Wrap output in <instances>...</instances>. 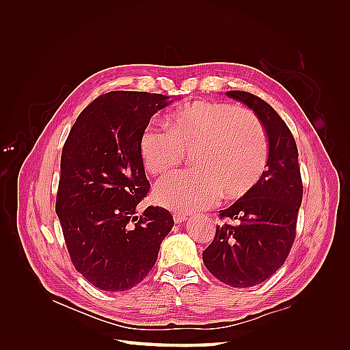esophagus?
<instances>
[{
  "label": "esophagus",
  "mask_w": 350,
  "mask_h": 350,
  "mask_svg": "<svg viewBox=\"0 0 350 350\" xmlns=\"http://www.w3.org/2000/svg\"><path fill=\"white\" fill-rule=\"evenodd\" d=\"M187 219L188 217L184 213H178V211H175V213H174V221H175V224H183V221H185Z\"/></svg>",
  "instance_id": "obj_1"
}]
</instances>
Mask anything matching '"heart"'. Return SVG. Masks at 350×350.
Returning a JSON list of instances; mask_svg holds the SVG:
<instances>
[{"mask_svg":"<svg viewBox=\"0 0 350 350\" xmlns=\"http://www.w3.org/2000/svg\"><path fill=\"white\" fill-rule=\"evenodd\" d=\"M167 131L147 126L140 139V156L150 175H166L191 152L194 171L166 176L153 191L156 203L171 210H203L224 194H248L266 172L269 139L258 116L245 108L217 100L184 105L166 121Z\"/></svg>","mask_w":350,"mask_h":350,"instance_id":"1","label":"heart"}]
</instances>
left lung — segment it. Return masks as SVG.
<instances>
[{
	"instance_id": "left-lung-1",
	"label": "left lung",
	"mask_w": 350,
	"mask_h": 350,
	"mask_svg": "<svg viewBox=\"0 0 350 350\" xmlns=\"http://www.w3.org/2000/svg\"><path fill=\"white\" fill-rule=\"evenodd\" d=\"M226 94L258 116L269 139V165L248 194L219 211L228 221L216 226L203 261L220 282L251 288L273 276L289 256L302 203V179L298 147L280 115L252 93L230 90Z\"/></svg>"
}]
</instances>
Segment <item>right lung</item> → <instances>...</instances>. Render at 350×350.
<instances>
[{"label": "right lung", "instance_id": "add662e5", "mask_svg": "<svg viewBox=\"0 0 350 350\" xmlns=\"http://www.w3.org/2000/svg\"><path fill=\"white\" fill-rule=\"evenodd\" d=\"M169 103L159 93H105L83 109L62 149L55 211L74 267L100 291L139 284L174 226L166 208L135 213L150 188L142 134Z\"/></svg>", "mask_w": 350, "mask_h": 350}]
</instances>
